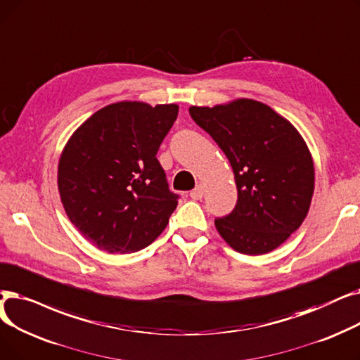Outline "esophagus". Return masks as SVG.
<instances>
[{"label":"esophagus","mask_w":360,"mask_h":360,"mask_svg":"<svg viewBox=\"0 0 360 360\" xmlns=\"http://www.w3.org/2000/svg\"><path fill=\"white\" fill-rule=\"evenodd\" d=\"M203 193H205L203 184H198V186L195 187V189L191 192V198H192L193 200H199V199H202Z\"/></svg>","instance_id":"34e87169"}]
</instances>
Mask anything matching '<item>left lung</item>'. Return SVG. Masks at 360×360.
I'll return each mask as SVG.
<instances>
[{
    "label": "left lung",
    "instance_id": "8db88e82",
    "mask_svg": "<svg viewBox=\"0 0 360 360\" xmlns=\"http://www.w3.org/2000/svg\"><path fill=\"white\" fill-rule=\"evenodd\" d=\"M189 112L234 173L237 203L215 219L219 236L245 255L277 249L302 226L314 195V161L300 133L271 107L246 98Z\"/></svg>",
    "mask_w": 360,
    "mask_h": 360
}]
</instances>
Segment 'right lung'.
<instances>
[{
	"label": "right lung",
	"instance_id": "right-lung-1",
	"mask_svg": "<svg viewBox=\"0 0 360 360\" xmlns=\"http://www.w3.org/2000/svg\"><path fill=\"white\" fill-rule=\"evenodd\" d=\"M179 105L123 101L91 115L68 139L58 191L80 234L108 253H131L164 231L179 196L157 160Z\"/></svg>",
	"mask_w": 360,
	"mask_h": 360
}]
</instances>
